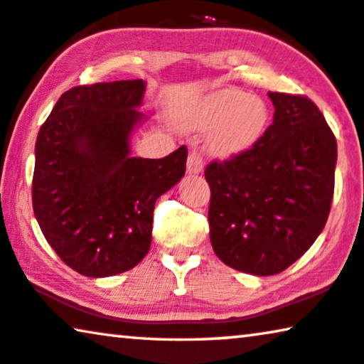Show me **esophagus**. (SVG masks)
Segmentation results:
<instances>
[{"instance_id":"34e87169","label":"esophagus","mask_w":364,"mask_h":364,"mask_svg":"<svg viewBox=\"0 0 364 364\" xmlns=\"http://www.w3.org/2000/svg\"><path fill=\"white\" fill-rule=\"evenodd\" d=\"M203 156L199 155L198 151H191L188 155V161H186V170L189 175H198V173L203 171Z\"/></svg>"}]
</instances>
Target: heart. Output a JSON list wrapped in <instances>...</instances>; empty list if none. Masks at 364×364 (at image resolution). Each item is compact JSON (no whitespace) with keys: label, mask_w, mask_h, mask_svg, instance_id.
Segmentation results:
<instances>
[{"label":"heart","mask_w":364,"mask_h":364,"mask_svg":"<svg viewBox=\"0 0 364 364\" xmlns=\"http://www.w3.org/2000/svg\"><path fill=\"white\" fill-rule=\"evenodd\" d=\"M269 120V107L260 97L232 89L203 97L181 115L186 129L209 130V151L223 158L250 150L264 136Z\"/></svg>","instance_id":"obj_1"}]
</instances>
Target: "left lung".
<instances>
[{
    "label": "left lung",
    "mask_w": 364,
    "mask_h": 364,
    "mask_svg": "<svg viewBox=\"0 0 364 364\" xmlns=\"http://www.w3.org/2000/svg\"><path fill=\"white\" fill-rule=\"evenodd\" d=\"M269 97L275 112L264 136L204 171L214 252L252 275L282 272L311 247L335 191L336 138L323 114L305 95Z\"/></svg>",
    "instance_id": "8db88e82"
}]
</instances>
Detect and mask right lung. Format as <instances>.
<instances>
[{
	"instance_id": "right-lung-1",
	"label": "right lung",
	"mask_w": 364,
	"mask_h": 364,
	"mask_svg": "<svg viewBox=\"0 0 364 364\" xmlns=\"http://www.w3.org/2000/svg\"><path fill=\"white\" fill-rule=\"evenodd\" d=\"M143 94L141 79L73 87L38 133L34 216L55 254L85 277L141 262L156 199L186 170L184 145L160 160L130 155Z\"/></svg>"
}]
</instances>
